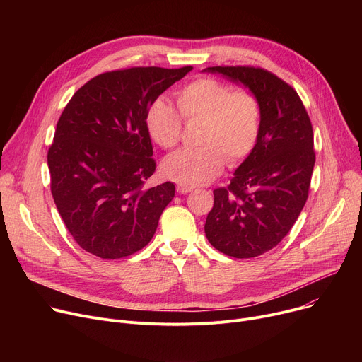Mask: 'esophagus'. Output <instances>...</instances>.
<instances>
[{
    "label": "esophagus",
    "instance_id": "34e87169",
    "mask_svg": "<svg viewBox=\"0 0 362 362\" xmlns=\"http://www.w3.org/2000/svg\"><path fill=\"white\" fill-rule=\"evenodd\" d=\"M177 192L179 194H189V192H192L194 191V187H191V186H185V185H177Z\"/></svg>",
    "mask_w": 362,
    "mask_h": 362
}]
</instances>
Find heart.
I'll use <instances>...</instances> for the list:
<instances>
[{"mask_svg":"<svg viewBox=\"0 0 362 362\" xmlns=\"http://www.w3.org/2000/svg\"><path fill=\"white\" fill-rule=\"evenodd\" d=\"M179 111L186 122H202L197 149H182L168 156L163 175L185 186H199L217 177L224 167L248 157L257 145L261 129V107L251 90H232L229 85L201 78L177 93ZM151 139L158 146L173 148L182 133V118L168 101L158 98L145 116Z\"/></svg>","mask_w":362,"mask_h":362,"instance_id":"heart-1","label":"heart"}]
</instances>
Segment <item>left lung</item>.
Returning a JSON list of instances; mask_svg holds the SVG:
<instances>
[{
    "instance_id": "8db88e82",
    "label": "left lung",
    "mask_w": 362,
    "mask_h": 362,
    "mask_svg": "<svg viewBox=\"0 0 362 362\" xmlns=\"http://www.w3.org/2000/svg\"><path fill=\"white\" fill-rule=\"evenodd\" d=\"M204 71L243 85L261 107L257 145L230 185L213 192L204 226L208 242L220 252L254 258L281 242L307 202L315 163L313 126L296 90L276 74L221 66Z\"/></svg>"
}]
</instances>
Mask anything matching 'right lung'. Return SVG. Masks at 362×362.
<instances>
[{
    "instance_id": "obj_1",
    "label": "right lung",
    "mask_w": 362,
    "mask_h": 362,
    "mask_svg": "<svg viewBox=\"0 0 362 362\" xmlns=\"http://www.w3.org/2000/svg\"><path fill=\"white\" fill-rule=\"evenodd\" d=\"M191 70L107 71L66 105L48 151L51 194L67 230L86 252L117 259L142 250L154 236L175 185L144 187L156 171L145 116Z\"/></svg>"
}]
</instances>
